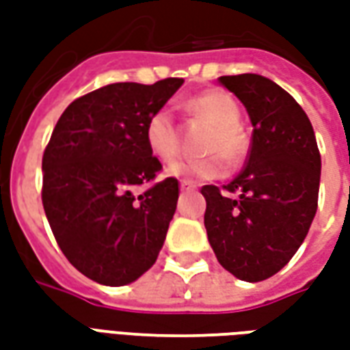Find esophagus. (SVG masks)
Returning a JSON list of instances; mask_svg holds the SVG:
<instances>
[{"mask_svg":"<svg viewBox=\"0 0 350 350\" xmlns=\"http://www.w3.org/2000/svg\"><path fill=\"white\" fill-rule=\"evenodd\" d=\"M180 189H182V191H195V189H197V185H195L193 182H189V180H182V182H180Z\"/></svg>","mask_w":350,"mask_h":350,"instance_id":"1","label":"esophagus"}]
</instances>
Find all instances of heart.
<instances>
[{
	"label": "heart",
	"mask_w": 350,
	"mask_h": 350,
	"mask_svg": "<svg viewBox=\"0 0 350 350\" xmlns=\"http://www.w3.org/2000/svg\"><path fill=\"white\" fill-rule=\"evenodd\" d=\"M189 110L213 125V131L206 138L204 152L215 155L174 161L167 167V174L198 182L221 178L227 172L225 157L230 163H240L247 152V138L240 127V107L228 93L210 90L193 97L189 100ZM144 138L148 150L159 161H172L180 153V133L168 108H159L148 118Z\"/></svg>",
	"instance_id": "heart-1"
}]
</instances>
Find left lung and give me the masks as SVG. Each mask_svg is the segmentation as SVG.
<instances>
[{"label": "left lung", "mask_w": 350, "mask_h": 350, "mask_svg": "<svg viewBox=\"0 0 350 350\" xmlns=\"http://www.w3.org/2000/svg\"><path fill=\"white\" fill-rule=\"evenodd\" d=\"M247 108L253 137L245 167L223 187L204 185V227L219 264L257 283L285 266L315 217L321 153L308 114L260 75L219 77Z\"/></svg>", "instance_id": "8db88e82"}]
</instances>
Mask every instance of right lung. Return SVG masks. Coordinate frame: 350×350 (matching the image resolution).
Returning <instances> with one entry per match:
<instances>
[{"mask_svg": "<svg viewBox=\"0 0 350 350\" xmlns=\"http://www.w3.org/2000/svg\"><path fill=\"white\" fill-rule=\"evenodd\" d=\"M183 84L116 82L65 108L42 153V206L59 250L86 278L127 285L157 260L180 195L155 182L163 165L148 150V118ZM150 183L142 196L135 187Z\"/></svg>", "mask_w": 350, "mask_h": 350, "instance_id": "obj_1", "label": "right lung"}]
</instances>
